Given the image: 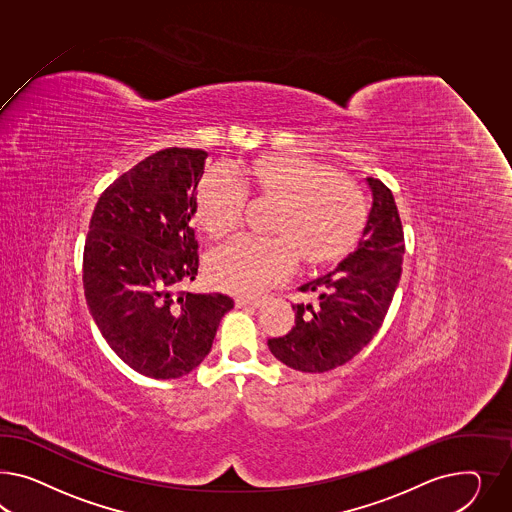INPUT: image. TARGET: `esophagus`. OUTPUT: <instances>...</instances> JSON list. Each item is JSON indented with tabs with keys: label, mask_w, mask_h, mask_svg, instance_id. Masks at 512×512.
<instances>
[{
	"label": "esophagus",
	"mask_w": 512,
	"mask_h": 512,
	"mask_svg": "<svg viewBox=\"0 0 512 512\" xmlns=\"http://www.w3.org/2000/svg\"><path fill=\"white\" fill-rule=\"evenodd\" d=\"M236 307L244 309V307H261L263 300H253V298H236Z\"/></svg>",
	"instance_id": "esophagus-1"
}]
</instances>
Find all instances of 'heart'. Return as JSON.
I'll list each match as a JSON object with an SVG mask.
<instances>
[{"label":"heart","mask_w":512,"mask_h":512,"mask_svg":"<svg viewBox=\"0 0 512 512\" xmlns=\"http://www.w3.org/2000/svg\"><path fill=\"white\" fill-rule=\"evenodd\" d=\"M277 201V238L240 236L208 259V277L220 291L253 296L287 279L298 257L309 268L339 263L356 248L367 205L352 180L305 156L266 154L225 171H210L195 188V218L212 238L231 235L244 218L248 195Z\"/></svg>","instance_id":"heart-1"}]
</instances>
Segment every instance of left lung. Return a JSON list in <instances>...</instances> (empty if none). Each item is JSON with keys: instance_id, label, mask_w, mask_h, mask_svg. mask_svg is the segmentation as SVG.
Masks as SVG:
<instances>
[{"instance_id": "obj_1", "label": "left lung", "mask_w": 512, "mask_h": 512, "mask_svg": "<svg viewBox=\"0 0 512 512\" xmlns=\"http://www.w3.org/2000/svg\"><path fill=\"white\" fill-rule=\"evenodd\" d=\"M373 208L360 248L326 276L300 287L294 326L268 339L277 360L302 373H326L352 360L380 330L399 285L404 231L391 190L369 177Z\"/></svg>"}]
</instances>
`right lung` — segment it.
I'll return each mask as SVG.
<instances>
[{
  "label": "right lung",
  "mask_w": 512,
  "mask_h": 512,
  "mask_svg": "<svg viewBox=\"0 0 512 512\" xmlns=\"http://www.w3.org/2000/svg\"><path fill=\"white\" fill-rule=\"evenodd\" d=\"M208 154L171 147L123 173L98 199L83 248V291L111 350L136 373L180 378L207 358L225 294L179 291L199 268L195 188Z\"/></svg>",
  "instance_id": "add662e5"
}]
</instances>
